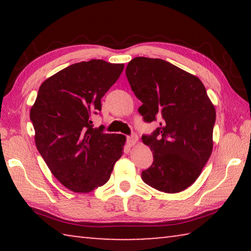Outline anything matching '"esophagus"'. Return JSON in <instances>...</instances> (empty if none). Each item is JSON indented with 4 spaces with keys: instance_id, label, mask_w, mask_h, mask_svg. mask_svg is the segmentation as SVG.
Masks as SVG:
<instances>
[{
    "instance_id": "obj_1",
    "label": "esophagus",
    "mask_w": 251,
    "mask_h": 251,
    "mask_svg": "<svg viewBox=\"0 0 251 251\" xmlns=\"http://www.w3.org/2000/svg\"><path fill=\"white\" fill-rule=\"evenodd\" d=\"M137 142H138V136L136 134H133V135H130V136H128V137H127V143H128L129 146L135 145V144Z\"/></svg>"
}]
</instances>
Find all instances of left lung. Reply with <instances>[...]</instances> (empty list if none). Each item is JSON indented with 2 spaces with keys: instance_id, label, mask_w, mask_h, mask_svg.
Wrapping results in <instances>:
<instances>
[{
  "instance_id": "1",
  "label": "left lung",
  "mask_w": 251,
  "mask_h": 251,
  "mask_svg": "<svg viewBox=\"0 0 251 251\" xmlns=\"http://www.w3.org/2000/svg\"><path fill=\"white\" fill-rule=\"evenodd\" d=\"M126 76L144 122L159 121L144 144L152 151L142 179L159 192L179 193L201 175L212 151L216 110L201 80L160 58L135 57Z\"/></svg>"
}]
</instances>
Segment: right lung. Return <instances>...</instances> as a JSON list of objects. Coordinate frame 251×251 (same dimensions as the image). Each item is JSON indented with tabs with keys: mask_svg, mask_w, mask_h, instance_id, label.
<instances>
[{
	"mask_svg": "<svg viewBox=\"0 0 251 251\" xmlns=\"http://www.w3.org/2000/svg\"><path fill=\"white\" fill-rule=\"evenodd\" d=\"M124 64L103 59L75 63L44 80L29 118L37 151L61 184L87 193L107 182L126 137L94 128L92 116Z\"/></svg>",
	"mask_w": 251,
	"mask_h": 251,
	"instance_id": "add662e5",
	"label": "right lung"
}]
</instances>
